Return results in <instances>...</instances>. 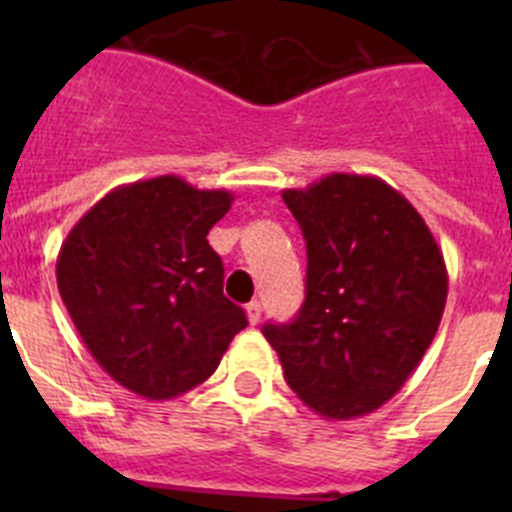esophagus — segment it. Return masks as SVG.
Instances as JSON below:
<instances>
[{
    "instance_id": "34e87169",
    "label": "esophagus",
    "mask_w": 512,
    "mask_h": 512,
    "mask_svg": "<svg viewBox=\"0 0 512 512\" xmlns=\"http://www.w3.org/2000/svg\"><path fill=\"white\" fill-rule=\"evenodd\" d=\"M246 315H248V323L256 325L261 320V302L259 300H253L248 302L246 305Z\"/></svg>"
}]
</instances>
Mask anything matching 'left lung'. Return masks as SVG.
<instances>
[{
    "mask_svg": "<svg viewBox=\"0 0 512 512\" xmlns=\"http://www.w3.org/2000/svg\"><path fill=\"white\" fill-rule=\"evenodd\" d=\"M307 243L305 305L264 325L284 379L307 408L354 420L395 397L431 346L449 274L420 212L369 174L284 189Z\"/></svg>",
    "mask_w": 512,
    "mask_h": 512,
    "instance_id": "left-lung-1",
    "label": "left lung"
}]
</instances>
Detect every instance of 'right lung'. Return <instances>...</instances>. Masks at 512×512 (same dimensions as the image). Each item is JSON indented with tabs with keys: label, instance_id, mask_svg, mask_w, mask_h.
<instances>
[{
	"label": "right lung",
	"instance_id": "add662e5",
	"mask_svg": "<svg viewBox=\"0 0 512 512\" xmlns=\"http://www.w3.org/2000/svg\"><path fill=\"white\" fill-rule=\"evenodd\" d=\"M230 205L225 189L164 174L112 189L66 235L61 300L89 354L125 390L146 400L184 395L246 328L207 243Z\"/></svg>",
	"mask_w": 512,
	"mask_h": 512
}]
</instances>
